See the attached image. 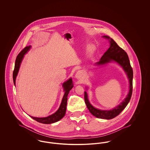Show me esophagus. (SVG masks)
Wrapping results in <instances>:
<instances>
[{"mask_svg": "<svg viewBox=\"0 0 150 150\" xmlns=\"http://www.w3.org/2000/svg\"><path fill=\"white\" fill-rule=\"evenodd\" d=\"M81 76H82V74H81V72L79 71L78 72H76V75H75V77L76 78L78 79H80L81 78Z\"/></svg>", "mask_w": 150, "mask_h": 150, "instance_id": "esophagus-1", "label": "esophagus"}]
</instances>
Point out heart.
<instances>
[{
    "label": "heart",
    "mask_w": 150,
    "mask_h": 150,
    "mask_svg": "<svg viewBox=\"0 0 150 150\" xmlns=\"http://www.w3.org/2000/svg\"><path fill=\"white\" fill-rule=\"evenodd\" d=\"M94 50V47L93 45H89V46L88 47V50L89 52H90V53L92 52L93 50Z\"/></svg>",
    "instance_id": "heart-1"
}]
</instances>
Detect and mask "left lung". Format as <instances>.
Here are the masks:
<instances>
[{
	"instance_id": "obj_1",
	"label": "left lung",
	"mask_w": 150,
	"mask_h": 150,
	"mask_svg": "<svg viewBox=\"0 0 150 150\" xmlns=\"http://www.w3.org/2000/svg\"><path fill=\"white\" fill-rule=\"evenodd\" d=\"M104 36L106 38L110 39V47L104 53L102 57H101L100 61L97 63V64H105L114 61L121 65L128 75L130 84L129 92L127 98L121 104L111 110H100L94 108L89 103L86 92H84V100L86 107L88 108L89 112L94 116L100 119H111L121 113V111L127 106L130 100L133 91V69L130 64L127 52L120 48L112 38H110V37L107 36Z\"/></svg>"
}]
</instances>
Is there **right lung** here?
I'll return each instance as SVG.
<instances>
[{
  "label": "right lung",
  "mask_w": 150,
  "mask_h": 150,
  "mask_svg": "<svg viewBox=\"0 0 150 150\" xmlns=\"http://www.w3.org/2000/svg\"><path fill=\"white\" fill-rule=\"evenodd\" d=\"M31 46H27L25 48H24L20 52V53L17 55L14 64V70L13 72V83L14 85L16 83V78L18 72L19 70V68L20 66V64L21 63L22 60L23 58V56L25 53H27V52L29 50ZM63 86L64 88V91H65L64 97L62 100L61 104L60 105V107L58 108L57 111L52 115H50L46 117H35L33 116H30L33 119H34L39 122L43 123V124H52L54 123L55 122L59 121L61 120L65 115L66 110V106H67V95L69 93L70 91L72 88L73 84L72 81L71 79H70L67 81L64 82L63 84Z\"/></svg>",
  "instance_id": "1"
}]
</instances>
